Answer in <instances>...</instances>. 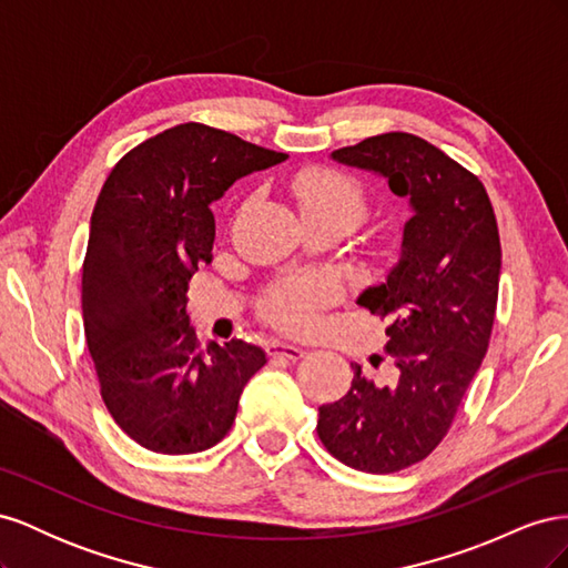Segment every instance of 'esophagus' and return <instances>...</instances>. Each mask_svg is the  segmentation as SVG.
<instances>
[{"mask_svg":"<svg viewBox=\"0 0 568 568\" xmlns=\"http://www.w3.org/2000/svg\"><path fill=\"white\" fill-rule=\"evenodd\" d=\"M267 355L270 357H286V359H301L305 355L303 348L291 346V343H282V341H272L267 346Z\"/></svg>","mask_w":568,"mask_h":568,"instance_id":"1","label":"esophagus"}]
</instances>
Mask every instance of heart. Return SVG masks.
Segmentation results:
<instances>
[{"label":"heart","instance_id":"1","mask_svg":"<svg viewBox=\"0 0 568 568\" xmlns=\"http://www.w3.org/2000/svg\"><path fill=\"white\" fill-rule=\"evenodd\" d=\"M288 194L305 222H336L343 232L359 225L369 209L365 186L336 168L301 170L288 180ZM393 251L395 244L384 242L376 257H388ZM334 298V284L322 277H286L265 291L263 315L286 334H307L317 326L322 307Z\"/></svg>","mask_w":568,"mask_h":568}]
</instances>
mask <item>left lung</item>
Segmentation results:
<instances>
[{"label": "left lung", "mask_w": 568, "mask_h": 568, "mask_svg": "<svg viewBox=\"0 0 568 568\" xmlns=\"http://www.w3.org/2000/svg\"><path fill=\"white\" fill-rule=\"evenodd\" d=\"M332 159L384 175L415 211L400 263L386 284L357 298L386 320L393 379L376 384L353 365L351 390L322 405L317 419V436L338 462L393 474L438 448L484 363L500 286V232L484 182L417 134L367 136Z\"/></svg>", "instance_id": "obj_1"}]
</instances>
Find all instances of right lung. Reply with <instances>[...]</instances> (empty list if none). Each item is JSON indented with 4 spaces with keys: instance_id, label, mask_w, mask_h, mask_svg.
<instances>
[{
    "instance_id": "1",
    "label": "right lung",
    "mask_w": 568,
    "mask_h": 568,
    "mask_svg": "<svg viewBox=\"0 0 568 568\" xmlns=\"http://www.w3.org/2000/svg\"><path fill=\"white\" fill-rule=\"evenodd\" d=\"M286 153L203 123L130 149L97 199L82 263L84 338L115 424L161 455H194L234 424L267 359L232 338L201 346L186 315L194 270L213 263L211 203Z\"/></svg>"
}]
</instances>
